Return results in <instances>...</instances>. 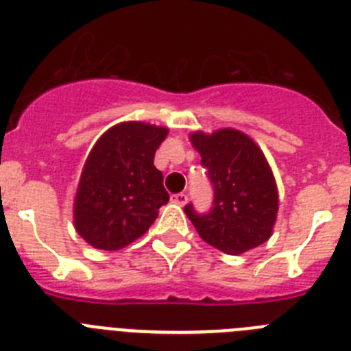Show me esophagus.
Returning <instances> with one entry per match:
<instances>
[{
    "label": "esophagus",
    "mask_w": 351,
    "mask_h": 351,
    "mask_svg": "<svg viewBox=\"0 0 351 351\" xmlns=\"http://www.w3.org/2000/svg\"><path fill=\"white\" fill-rule=\"evenodd\" d=\"M172 202H173V204H178V206H184V204L188 202V195H186V193L173 195V197H172Z\"/></svg>",
    "instance_id": "1"
}]
</instances>
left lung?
I'll list each match as a JSON object with an SVG mask.
<instances>
[{
	"label": "left lung",
	"mask_w": 351,
	"mask_h": 351,
	"mask_svg": "<svg viewBox=\"0 0 351 351\" xmlns=\"http://www.w3.org/2000/svg\"><path fill=\"white\" fill-rule=\"evenodd\" d=\"M214 184V207L198 216L184 213L209 246L243 255L269 241L274 232L280 195L267 158L250 135L235 128L190 133Z\"/></svg>",
	"instance_id": "left-lung-1"
}]
</instances>
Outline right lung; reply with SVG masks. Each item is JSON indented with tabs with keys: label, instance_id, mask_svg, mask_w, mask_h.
I'll list each match as a JSON object with an SVG mask.
<instances>
[{
	"label": "right lung",
	"instance_id": "right-lung-1",
	"mask_svg": "<svg viewBox=\"0 0 351 351\" xmlns=\"http://www.w3.org/2000/svg\"><path fill=\"white\" fill-rule=\"evenodd\" d=\"M169 128L142 121L114 125L84 161L73 198L77 234L101 251H117L149 230L169 202L154 153Z\"/></svg>",
	"mask_w": 351,
	"mask_h": 351
}]
</instances>
